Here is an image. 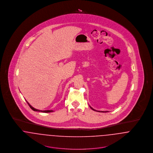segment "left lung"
<instances>
[{
    "label": "left lung",
    "mask_w": 153,
    "mask_h": 153,
    "mask_svg": "<svg viewBox=\"0 0 153 153\" xmlns=\"http://www.w3.org/2000/svg\"><path fill=\"white\" fill-rule=\"evenodd\" d=\"M92 109H93V110H94V111H95V109H92ZM105 112H106V111H105Z\"/></svg>",
    "instance_id": "8db88e82"
}]
</instances>
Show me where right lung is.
<instances>
[{
	"label": "right lung",
	"mask_w": 153,
	"mask_h": 153,
	"mask_svg": "<svg viewBox=\"0 0 153 153\" xmlns=\"http://www.w3.org/2000/svg\"><path fill=\"white\" fill-rule=\"evenodd\" d=\"M27 102V101H26ZM27 103L28 104V105H29V106L30 107V108H31V109H32V110H33V111H40V112H52L53 111L52 110H45V111H41V110H39V109H35V108H34L33 107H32L27 102Z\"/></svg>",
	"instance_id": "add662e5"
}]
</instances>
